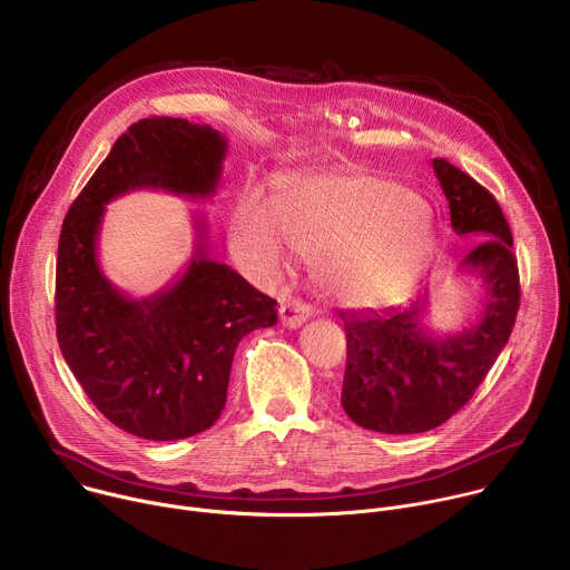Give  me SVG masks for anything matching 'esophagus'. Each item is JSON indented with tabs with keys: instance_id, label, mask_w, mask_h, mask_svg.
I'll use <instances>...</instances> for the list:
<instances>
[{
	"instance_id": "obj_1",
	"label": "esophagus",
	"mask_w": 570,
	"mask_h": 570,
	"mask_svg": "<svg viewBox=\"0 0 570 570\" xmlns=\"http://www.w3.org/2000/svg\"><path fill=\"white\" fill-rule=\"evenodd\" d=\"M308 315H311L308 306L299 299H288L279 306V320L286 330H299L302 324L308 320Z\"/></svg>"
}]
</instances>
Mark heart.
<instances>
[{"label": "heart", "mask_w": 570, "mask_h": 570, "mask_svg": "<svg viewBox=\"0 0 570 570\" xmlns=\"http://www.w3.org/2000/svg\"><path fill=\"white\" fill-rule=\"evenodd\" d=\"M229 250L257 279L282 277L293 250L317 262V282L347 308H374L420 279L431 227L422 200L374 176H311L271 203L243 194L229 216Z\"/></svg>", "instance_id": "heart-1"}]
</instances>
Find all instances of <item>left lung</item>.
Segmentation results:
<instances>
[{
    "mask_svg": "<svg viewBox=\"0 0 570 570\" xmlns=\"http://www.w3.org/2000/svg\"><path fill=\"white\" fill-rule=\"evenodd\" d=\"M433 171L453 232L480 240L458 271L480 279L482 313L462 332L435 334L424 324L429 288L409 306L341 313L347 334L341 403L354 424L376 433H426L453 417L508 345L519 311L512 232L497 198L442 157Z\"/></svg>",
    "mask_w": 570,
    "mask_h": 570,
    "instance_id": "left-lung-1",
    "label": "left lung"
}]
</instances>
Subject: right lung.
<instances>
[{"label":"right lung","mask_w":570,"mask_h":570,"mask_svg":"<svg viewBox=\"0 0 570 570\" xmlns=\"http://www.w3.org/2000/svg\"><path fill=\"white\" fill-rule=\"evenodd\" d=\"M225 153L227 139L209 126L141 119L115 141L62 223L56 264L62 358L99 413L144 440H185L214 426L238 341L273 327L277 302L209 257L198 216L187 268L153 295L121 293L99 264L106 205L137 189L209 198Z\"/></svg>","instance_id":"1"}]
</instances>
